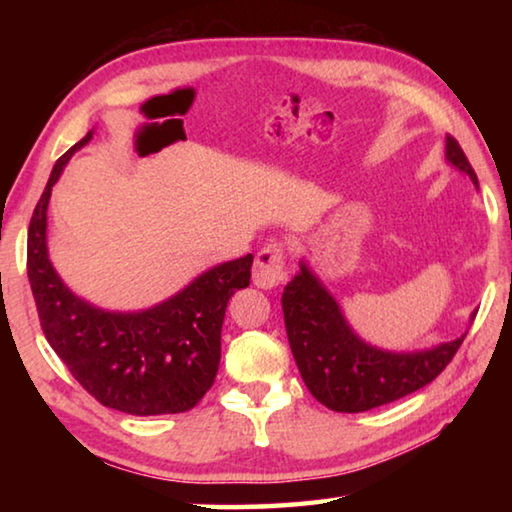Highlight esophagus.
Instances as JSON below:
<instances>
[{"label":"esophagus","mask_w":512,"mask_h":512,"mask_svg":"<svg viewBox=\"0 0 512 512\" xmlns=\"http://www.w3.org/2000/svg\"><path fill=\"white\" fill-rule=\"evenodd\" d=\"M284 255H287V248L280 241H273L259 250L253 266V282L259 289H273L284 280Z\"/></svg>","instance_id":"34e87169"}]
</instances>
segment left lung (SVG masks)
Instances as JSON below:
<instances>
[{"instance_id":"1","label":"left lung","mask_w":512,"mask_h":512,"mask_svg":"<svg viewBox=\"0 0 512 512\" xmlns=\"http://www.w3.org/2000/svg\"><path fill=\"white\" fill-rule=\"evenodd\" d=\"M447 160L479 185L452 135H447ZM282 311L293 359L309 393L339 413L370 411L420 391L447 368L465 339L463 334L424 352L395 354L370 348L345 323L336 300L305 264L282 293Z\"/></svg>"}]
</instances>
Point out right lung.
Segmentation results:
<instances>
[{"mask_svg":"<svg viewBox=\"0 0 512 512\" xmlns=\"http://www.w3.org/2000/svg\"><path fill=\"white\" fill-rule=\"evenodd\" d=\"M90 137L58 158L29 223L27 273L40 327L99 404L131 415L185 413L214 384L225 307L250 284L253 255L212 268L178 296L140 314H112L76 298L49 262L47 205L67 160Z\"/></svg>","mask_w":512,"mask_h":512,"instance_id":"obj_1","label":"right lung"}]
</instances>
